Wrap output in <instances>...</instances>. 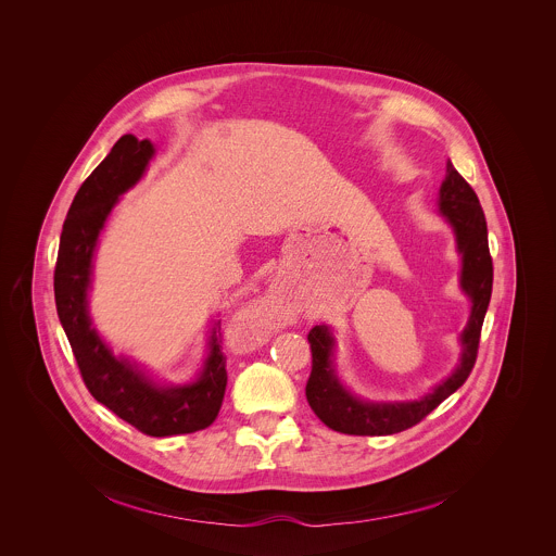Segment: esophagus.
Masks as SVG:
<instances>
[{"label":"esophagus","mask_w":556,"mask_h":556,"mask_svg":"<svg viewBox=\"0 0 556 556\" xmlns=\"http://www.w3.org/2000/svg\"><path fill=\"white\" fill-rule=\"evenodd\" d=\"M248 317L252 318L254 323H258V325H269L271 320H274V315H271V311H269V302H258V304H254L252 306V311L248 313Z\"/></svg>","instance_id":"1"}]
</instances>
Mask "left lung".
<instances>
[{
    "label": "left lung",
    "instance_id": "1",
    "mask_svg": "<svg viewBox=\"0 0 556 556\" xmlns=\"http://www.w3.org/2000/svg\"><path fill=\"white\" fill-rule=\"evenodd\" d=\"M439 205L443 216L452 223L458 250L463 252V289L473 300V311L467 329L463 331V359L456 372L443 381L432 394L417 402L372 404L362 402L342 390L331 368V336L325 325L308 331L313 370L306 383V397L318 419L342 434L383 437L413 428L430 415L445 397L452 396L469 379L476 366L481 325L492 293V256L488 248L485 216L471 184L447 162L445 181L441 184Z\"/></svg>",
    "mask_w": 556,
    "mask_h": 556
}]
</instances>
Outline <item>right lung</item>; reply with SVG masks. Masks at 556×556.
Listing matches in <instances>:
<instances>
[{"mask_svg":"<svg viewBox=\"0 0 556 556\" xmlns=\"http://www.w3.org/2000/svg\"><path fill=\"white\" fill-rule=\"evenodd\" d=\"M152 154L154 148L148 139L139 141L132 135H124L80 184L64 220L53 289L58 317L89 394L139 432L173 437L207 428L223 406L227 355L223 353L220 333L214 331L212 336L210 357L199 381L164 390L150 383L128 362L111 355L87 317V287L96 239L117 197L143 175Z\"/></svg>","mask_w":556,"mask_h":556,"instance_id":"1","label":"right lung"}]
</instances>
